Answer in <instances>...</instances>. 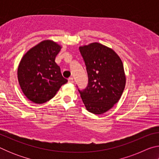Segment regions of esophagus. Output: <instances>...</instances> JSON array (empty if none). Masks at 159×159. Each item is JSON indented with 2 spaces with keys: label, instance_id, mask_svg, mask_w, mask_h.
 <instances>
[{
  "label": "esophagus",
  "instance_id": "esophagus-1",
  "mask_svg": "<svg viewBox=\"0 0 159 159\" xmlns=\"http://www.w3.org/2000/svg\"><path fill=\"white\" fill-rule=\"evenodd\" d=\"M68 82L69 83H74V79L73 78H69V79H68Z\"/></svg>",
  "mask_w": 159,
  "mask_h": 159
}]
</instances>
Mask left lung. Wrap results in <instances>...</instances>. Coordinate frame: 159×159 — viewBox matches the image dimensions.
<instances>
[{"label":"left lung","mask_w":159,"mask_h":159,"mask_svg":"<svg viewBox=\"0 0 159 159\" xmlns=\"http://www.w3.org/2000/svg\"><path fill=\"white\" fill-rule=\"evenodd\" d=\"M88 76L85 89L79 90L86 109L102 114L121 97L126 78L120 58L111 48L99 43L79 47Z\"/></svg>","instance_id":"1"}]
</instances>
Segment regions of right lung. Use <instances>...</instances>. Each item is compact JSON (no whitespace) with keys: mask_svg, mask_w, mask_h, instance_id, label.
Returning a JSON list of instances; mask_svg holds the SVG:
<instances>
[{"mask_svg":"<svg viewBox=\"0 0 159 159\" xmlns=\"http://www.w3.org/2000/svg\"><path fill=\"white\" fill-rule=\"evenodd\" d=\"M61 45L51 40L43 41L28 50L18 66L21 89L29 100L43 104L55 97L67 83L55 61Z\"/></svg>","mask_w":159,"mask_h":159,"instance_id":"1","label":"right lung"}]
</instances>
